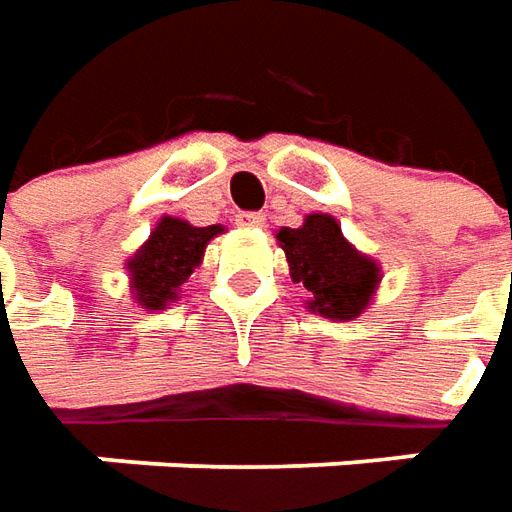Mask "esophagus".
Wrapping results in <instances>:
<instances>
[{
    "label": "esophagus",
    "mask_w": 512,
    "mask_h": 512,
    "mask_svg": "<svg viewBox=\"0 0 512 512\" xmlns=\"http://www.w3.org/2000/svg\"><path fill=\"white\" fill-rule=\"evenodd\" d=\"M235 221H238V226H263L266 215L263 212H238Z\"/></svg>",
    "instance_id": "1"
}]
</instances>
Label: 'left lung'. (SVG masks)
Segmentation results:
<instances>
[{
  "label": "left lung",
  "instance_id": "obj_1",
  "mask_svg": "<svg viewBox=\"0 0 512 512\" xmlns=\"http://www.w3.org/2000/svg\"><path fill=\"white\" fill-rule=\"evenodd\" d=\"M277 243L286 252L291 280L309 289L311 311L331 320H354L374 300L382 280L377 260L357 252L331 215L314 212L297 229L283 226Z\"/></svg>",
  "mask_w": 512,
  "mask_h": 512
}]
</instances>
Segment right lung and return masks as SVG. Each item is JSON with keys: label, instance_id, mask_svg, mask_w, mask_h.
Here are the masks:
<instances>
[{"label": "right lung", "instance_id": "obj_1", "mask_svg": "<svg viewBox=\"0 0 512 512\" xmlns=\"http://www.w3.org/2000/svg\"><path fill=\"white\" fill-rule=\"evenodd\" d=\"M223 226H192L181 218H161L150 240L127 260L130 291L147 311L167 309L189 274L201 266L206 243L221 235Z\"/></svg>", "mask_w": 512, "mask_h": 512}]
</instances>
